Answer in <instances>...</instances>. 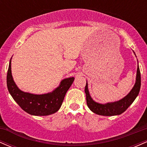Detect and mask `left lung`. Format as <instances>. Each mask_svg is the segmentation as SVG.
Returning a JSON list of instances; mask_svg holds the SVG:
<instances>
[{
	"instance_id": "obj_1",
	"label": "left lung",
	"mask_w": 147,
	"mask_h": 147,
	"mask_svg": "<svg viewBox=\"0 0 147 147\" xmlns=\"http://www.w3.org/2000/svg\"><path fill=\"white\" fill-rule=\"evenodd\" d=\"M140 86L141 75L139 66H138L136 84H135L132 90L130 91L129 93L124 98L121 100L117 101V102L102 104L95 102L91 98L90 94H89L88 89V84L86 83V85L85 86V92L86 95L87 105L91 111H92L94 113L99 115L113 116L120 115L124 113L132 104L133 101L136 99L139 94Z\"/></svg>"
}]
</instances>
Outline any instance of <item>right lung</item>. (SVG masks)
Instances as JSON below:
<instances>
[{
	"label": "right lung",
	"instance_id": "add662e5",
	"mask_svg": "<svg viewBox=\"0 0 147 147\" xmlns=\"http://www.w3.org/2000/svg\"><path fill=\"white\" fill-rule=\"evenodd\" d=\"M11 59L7 75V86L10 95L20 107L28 113L37 116L49 115L58 111L75 78L64 79L59 87L50 93L34 95L25 92L20 90L14 82L11 75Z\"/></svg>",
	"mask_w": 147,
	"mask_h": 147
}]
</instances>
